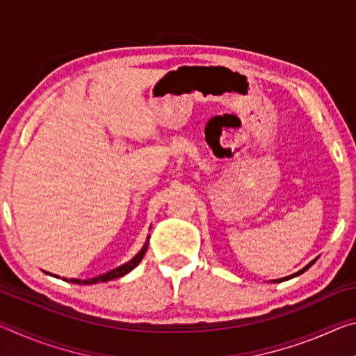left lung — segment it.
I'll use <instances>...</instances> for the list:
<instances>
[{
    "instance_id": "obj_1",
    "label": "left lung",
    "mask_w": 356,
    "mask_h": 356,
    "mask_svg": "<svg viewBox=\"0 0 356 356\" xmlns=\"http://www.w3.org/2000/svg\"><path fill=\"white\" fill-rule=\"evenodd\" d=\"M314 262H316V261H312L311 264H308V265H306V267H305L303 270H300V272H298V273H295V275H292V276H287V278H282V280H278V281H286V280H291V278H293V276H298V275H301V273H305V272H306V270H308V268L311 267V265H312V264H314ZM278 281H275V282H278Z\"/></svg>"
}]
</instances>
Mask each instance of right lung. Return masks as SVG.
Returning a JSON list of instances; mask_svg holds the SVG:
<instances>
[{
    "label": "right lung",
    "instance_id": "obj_1",
    "mask_svg": "<svg viewBox=\"0 0 356 356\" xmlns=\"http://www.w3.org/2000/svg\"><path fill=\"white\" fill-rule=\"evenodd\" d=\"M146 250H147V246L144 245L143 250H141L140 252H138V254H136L134 259H131V261H129L127 264H124V265H120V267H118V268L111 270V272H108V273H105V275L97 276V278L84 280V281H80V280H70V282H78V284H95V282H106V281L120 278V276H124V275H127L129 272H131V270H134V268L136 267V265L143 261L144 254H146ZM53 276H55V275H53ZM64 281H67V280L64 278Z\"/></svg>",
    "mask_w": 356,
    "mask_h": 356
}]
</instances>
